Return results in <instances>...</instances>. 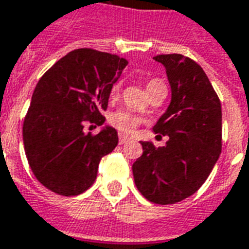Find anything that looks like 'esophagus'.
Segmentation results:
<instances>
[{
  "instance_id": "1",
  "label": "esophagus",
  "mask_w": 249,
  "mask_h": 249,
  "mask_svg": "<svg viewBox=\"0 0 249 249\" xmlns=\"http://www.w3.org/2000/svg\"><path fill=\"white\" fill-rule=\"evenodd\" d=\"M128 141L129 137H126L124 134H119V143H120V145H124V143H126Z\"/></svg>"
}]
</instances>
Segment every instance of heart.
I'll use <instances>...</instances> for the list:
<instances>
[{"instance_id": "b5f03b06", "label": "heart", "mask_w": 249, "mask_h": 249, "mask_svg": "<svg viewBox=\"0 0 249 249\" xmlns=\"http://www.w3.org/2000/svg\"><path fill=\"white\" fill-rule=\"evenodd\" d=\"M163 85V82L160 79L158 78H153L150 79L149 82L146 83V90L149 92L150 90H153L154 87L160 86ZM121 85L120 83H115L111 89V98L112 99H115L117 98V95L120 92ZM108 121H109V124L113 126V128H116L119 132L121 133H133L136 130L138 125L141 124V119L137 116V115H134L130 111H126V109H117V111L112 112L109 117H108Z\"/></svg>"}]
</instances>
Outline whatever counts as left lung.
Wrapping results in <instances>:
<instances>
[{
	"label": "left lung",
	"instance_id": "8db88e82",
	"mask_svg": "<svg viewBox=\"0 0 249 249\" xmlns=\"http://www.w3.org/2000/svg\"><path fill=\"white\" fill-rule=\"evenodd\" d=\"M154 60L166 68L172 96L153 129L168 141L162 147L141 142L143 151L132 170L142 196L171 205L197 192L219 158L222 108L208 75L192 58L172 53Z\"/></svg>",
	"mask_w": 249,
	"mask_h": 249
}]
</instances>
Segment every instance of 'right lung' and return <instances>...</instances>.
Segmentation results:
<instances>
[{"label":"right lung","mask_w":249,"mask_h":249,"mask_svg":"<svg viewBox=\"0 0 249 249\" xmlns=\"http://www.w3.org/2000/svg\"><path fill=\"white\" fill-rule=\"evenodd\" d=\"M125 58L91 48L74 49L39 79L23 121V145L32 174L49 191L77 196L92 185L100 159L119 142L116 129L102 125L108 98Z\"/></svg>","instance_id":"obj_1"}]
</instances>
